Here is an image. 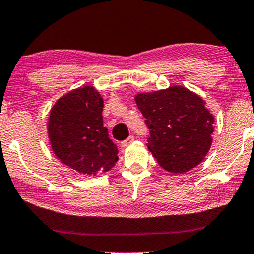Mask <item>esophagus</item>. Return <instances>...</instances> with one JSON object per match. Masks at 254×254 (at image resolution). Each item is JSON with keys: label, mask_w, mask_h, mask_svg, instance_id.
Masks as SVG:
<instances>
[{"label": "esophagus", "mask_w": 254, "mask_h": 254, "mask_svg": "<svg viewBox=\"0 0 254 254\" xmlns=\"http://www.w3.org/2000/svg\"><path fill=\"white\" fill-rule=\"evenodd\" d=\"M133 140H134V137H133V135H130V137H128L127 139L123 140V141L121 142V146H122V147H124V148H126V147H127L128 145H130V143H131L132 141H133Z\"/></svg>", "instance_id": "1"}]
</instances>
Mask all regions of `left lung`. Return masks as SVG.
I'll return each instance as SVG.
<instances>
[{
    "mask_svg": "<svg viewBox=\"0 0 254 254\" xmlns=\"http://www.w3.org/2000/svg\"><path fill=\"white\" fill-rule=\"evenodd\" d=\"M138 108L149 128L148 149L162 168L184 173L209 151L214 117L197 94L183 86L138 93Z\"/></svg>",
    "mask_w": 254,
    "mask_h": 254,
    "instance_id": "1",
    "label": "left lung"
}]
</instances>
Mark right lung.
I'll use <instances>...</instances> for the list:
<instances>
[{
    "label": "right lung",
    "mask_w": 254,
    "mask_h": 254,
    "mask_svg": "<svg viewBox=\"0 0 254 254\" xmlns=\"http://www.w3.org/2000/svg\"><path fill=\"white\" fill-rule=\"evenodd\" d=\"M103 108L100 93L85 85L63 96L50 112L52 150L62 163L83 175L107 172L119 160L117 147L104 127Z\"/></svg>",
    "instance_id": "obj_1"
}]
</instances>
